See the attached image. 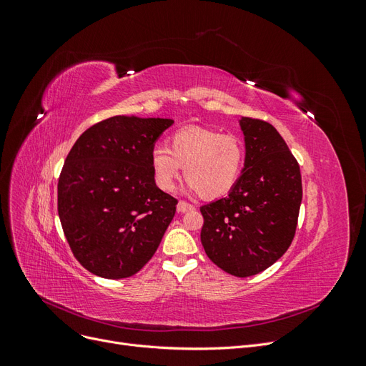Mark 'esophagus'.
<instances>
[{
	"label": "esophagus",
	"instance_id": "34e87169",
	"mask_svg": "<svg viewBox=\"0 0 366 366\" xmlns=\"http://www.w3.org/2000/svg\"><path fill=\"white\" fill-rule=\"evenodd\" d=\"M194 209H195V206L191 204V203H187V202H179V204H177V210H179L180 214L187 212V210H194Z\"/></svg>",
	"mask_w": 366,
	"mask_h": 366
}]
</instances>
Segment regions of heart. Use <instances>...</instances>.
Here are the masks:
<instances>
[{
	"label": "heart",
	"mask_w": 366,
	"mask_h": 366,
	"mask_svg": "<svg viewBox=\"0 0 366 366\" xmlns=\"http://www.w3.org/2000/svg\"><path fill=\"white\" fill-rule=\"evenodd\" d=\"M244 162V143L238 136L203 127L179 129L171 136L169 148L157 145L151 151L154 180L162 191L171 192L184 168L189 189L207 200L234 189Z\"/></svg>",
	"instance_id": "1"
}]
</instances>
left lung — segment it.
Instances as JSON below:
<instances>
[{
  "instance_id": "obj_1",
  "label": "left lung",
  "mask_w": 366,
  "mask_h": 366,
  "mask_svg": "<svg viewBox=\"0 0 366 366\" xmlns=\"http://www.w3.org/2000/svg\"><path fill=\"white\" fill-rule=\"evenodd\" d=\"M246 162L227 197L200 207L202 244L221 270L253 276L278 261L290 247L302 180L287 143L269 122L242 117Z\"/></svg>"
}]
</instances>
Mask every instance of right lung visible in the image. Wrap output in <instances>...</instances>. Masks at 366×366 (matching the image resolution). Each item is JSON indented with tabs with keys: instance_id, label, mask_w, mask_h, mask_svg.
<instances>
[{
	"instance_id": "obj_1",
	"label": "right lung",
	"mask_w": 366,
	"mask_h": 366,
	"mask_svg": "<svg viewBox=\"0 0 366 366\" xmlns=\"http://www.w3.org/2000/svg\"><path fill=\"white\" fill-rule=\"evenodd\" d=\"M172 124L109 117L84 131L65 159L58 214L74 258L93 274L129 278L156 253L179 202L157 187L151 151Z\"/></svg>"
}]
</instances>
